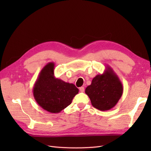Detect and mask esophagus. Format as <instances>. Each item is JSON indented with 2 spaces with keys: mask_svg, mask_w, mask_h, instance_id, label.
I'll return each instance as SVG.
<instances>
[{
  "mask_svg": "<svg viewBox=\"0 0 151 151\" xmlns=\"http://www.w3.org/2000/svg\"><path fill=\"white\" fill-rule=\"evenodd\" d=\"M79 91H81V92L83 93L84 91V87H81V88H79Z\"/></svg>",
  "mask_w": 151,
  "mask_h": 151,
  "instance_id": "1",
  "label": "esophagus"
}]
</instances>
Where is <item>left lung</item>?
<instances>
[{"label":"left lung","instance_id":"obj_1","mask_svg":"<svg viewBox=\"0 0 151 151\" xmlns=\"http://www.w3.org/2000/svg\"><path fill=\"white\" fill-rule=\"evenodd\" d=\"M123 91L119 77L107 66L102 74H98L86 88L93 106L99 110L106 111L113 108L121 98Z\"/></svg>","mask_w":151,"mask_h":151}]
</instances>
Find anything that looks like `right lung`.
I'll list each match as a JSON object with an SVG mask.
<instances>
[{
	"instance_id": "right-lung-1",
	"label": "right lung",
	"mask_w": 151,
	"mask_h": 151,
	"mask_svg": "<svg viewBox=\"0 0 151 151\" xmlns=\"http://www.w3.org/2000/svg\"><path fill=\"white\" fill-rule=\"evenodd\" d=\"M54 67L53 62H49L42 68L33 92L40 106L50 113H58L71 104L79 89L74 84L55 78Z\"/></svg>"
}]
</instances>
